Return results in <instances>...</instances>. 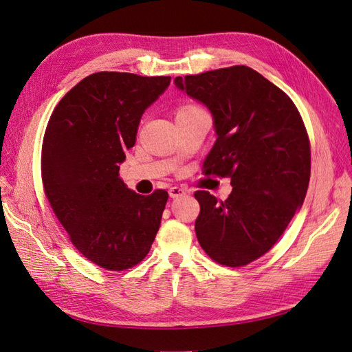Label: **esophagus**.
<instances>
[{
    "instance_id": "34e87169",
    "label": "esophagus",
    "mask_w": 352,
    "mask_h": 352,
    "mask_svg": "<svg viewBox=\"0 0 352 352\" xmlns=\"http://www.w3.org/2000/svg\"><path fill=\"white\" fill-rule=\"evenodd\" d=\"M168 195H170V198L184 197V195H186V189L180 188V186H173V188L168 189Z\"/></svg>"
}]
</instances>
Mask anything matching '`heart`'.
<instances>
[{
  "mask_svg": "<svg viewBox=\"0 0 352 352\" xmlns=\"http://www.w3.org/2000/svg\"><path fill=\"white\" fill-rule=\"evenodd\" d=\"M189 109H195V107H192V105H185V107L179 109V111H177V113H180V111H185V110H189Z\"/></svg>",
  "mask_w": 352,
  "mask_h": 352,
  "instance_id": "heart-1",
  "label": "heart"
}]
</instances>
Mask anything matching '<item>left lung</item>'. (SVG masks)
Returning a JSON list of instances; mask_svg holds the SVG:
<instances>
[{
	"instance_id": "1",
	"label": "left lung",
	"mask_w": 352,
	"mask_h": 352,
	"mask_svg": "<svg viewBox=\"0 0 352 352\" xmlns=\"http://www.w3.org/2000/svg\"><path fill=\"white\" fill-rule=\"evenodd\" d=\"M175 85L212 116L217 140L204 173L228 176L233 186L225 201L195 192L198 242L228 267L250 264L278 242L304 202L311 151L301 114L282 89L247 66L179 76Z\"/></svg>"
}]
</instances>
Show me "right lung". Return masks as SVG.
Masks as SVG:
<instances>
[{"instance_id": "obj_1", "label": "right lung", "mask_w": 352, "mask_h": 352, "mask_svg": "<svg viewBox=\"0 0 352 352\" xmlns=\"http://www.w3.org/2000/svg\"><path fill=\"white\" fill-rule=\"evenodd\" d=\"M170 79L94 73L50 117L41 155L45 195L72 243L102 269L120 272L141 263L162 223L166 190L136 194L119 170L135 145L144 111Z\"/></svg>"}]
</instances>
